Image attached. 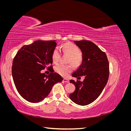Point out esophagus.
Returning <instances> with one entry per match:
<instances>
[{"label": "esophagus", "mask_w": 131, "mask_h": 131, "mask_svg": "<svg viewBox=\"0 0 131 131\" xmlns=\"http://www.w3.org/2000/svg\"><path fill=\"white\" fill-rule=\"evenodd\" d=\"M63 82H69V80L68 79H67L65 78H63Z\"/></svg>", "instance_id": "esophagus-1"}]
</instances>
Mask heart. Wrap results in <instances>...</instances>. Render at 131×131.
Returning <instances> with one entry per match:
<instances>
[{"instance_id":"heart-1","label":"heart","mask_w":131,"mask_h":131,"mask_svg":"<svg viewBox=\"0 0 131 131\" xmlns=\"http://www.w3.org/2000/svg\"><path fill=\"white\" fill-rule=\"evenodd\" d=\"M64 53L70 56L68 63L75 67L80 66L82 62V57L80 53L81 51L79 47L72 42H67L62 47ZM61 57V52L57 47H55L52 53V59L53 63H56ZM73 70L71 65L65 66L58 64L54 67V70L63 77H67Z\"/></svg>"}]
</instances>
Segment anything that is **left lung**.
I'll list each match as a JSON object with an SVG mask.
<instances>
[{
	"instance_id": "obj_1",
	"label": "left lung",
	"mask_w": 131,
	"mask_h": 131,
	"mask_svg": "<svg viewBox=\"0 0 131 131\" xmlns=\"http://www.w3.org/2000/svg\"><path fill=\"white\" fill-rule=\"evenodd\" d=\"M82 53V64L72 74L77 78L85 76L82 82L73 80L70 83L75 86L74 92L69 98L75 103L86 105L100 96L108 80L109 62L105 53L93 42L88 40L74 41Z\"/></svg>"
}]
</instances>
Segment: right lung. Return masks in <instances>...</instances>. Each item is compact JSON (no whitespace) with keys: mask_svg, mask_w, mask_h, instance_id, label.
I'll return each mask as SVG.
<instances>
[{"mask_svg":"<svg viewBox=\"0 0 131 131\" xmlns=\"http://www.w3.org/2000/svg\"><path fill=\"white\" fill-rule=\"evenodd\" d=\"M57 43L54 40H37L22 46L14 58L12 75L18 92L31 103L46 98L57 82L63 78L54 73L52 53ZM45 68L52 72L48 75L40 71Z\"/></svg>","mask_w":131,"mask_h":131,"instance_id":"1","label":"right lung"}]
</instances>
